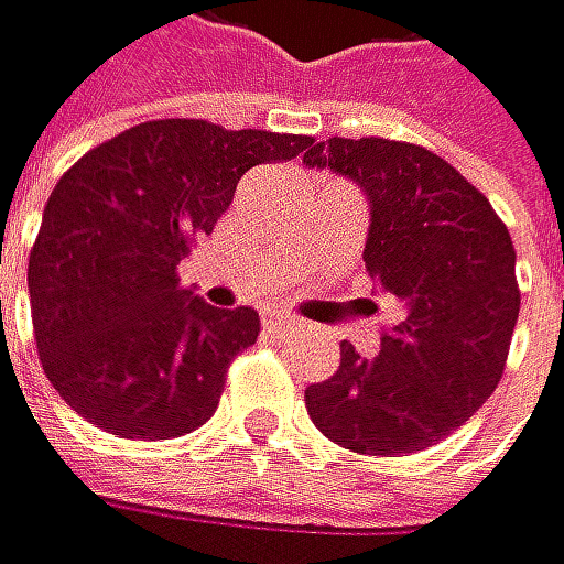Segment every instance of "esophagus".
<instances>
[{"instance_id": "1", "label": "esophagus", "mask_w": 564, "mask_h": 564, "mask_svg": "<svg viewBox=\"0 0 564 564\" xmlns=\"http://www.w3.org/2000/svg\"><path fill=\"white\" fill-rule=\"evenodd\" d=\"M284 329H291V318L288 315H276V312L263 315V333H284Z\"/></svg>"}]
</instances>
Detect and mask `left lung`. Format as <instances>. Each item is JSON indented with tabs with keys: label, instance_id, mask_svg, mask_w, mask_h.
<instances>
[{
	"label": "left lung",
	"instance_id": "8db88e82",
	"mask_svg": "<svg viewBox=\"0 0 564 564\" xmlns=\"http://www.w3.org/2000/svg\"><path fill=\"white\" fill-rule=\"evenodd\" d=\"M305 162L364 186V263L399 312L375 360L343 339L339 370L305 391L308 415L354 454L426 451L486 405L506 370L520 315L513 239L486 194L423 144L329 138Z\"/></svg>",
	"mask_w": 564,
	"mask_h": 564
}]
</instances>
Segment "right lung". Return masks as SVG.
Listing matches in <instances>:
<instances>
[{"label":"right lung","instance_id":"right-lung-1","mask_svg":"<svg viewBox=\"0 0 564 564\" xmlns=\"http://www.w3.org/2000/svg\"><path fill=\"white\" fill-rule=\"evenodd\" d=\"M312 144L189 117L144 120L58 180L26 284L44 375L86 423L169 441L210 420L259 315L204 305L180 288V259L214 231L252 165Z\"/></svg>","mask_w":564,"mask_h":564}]
</instances>
